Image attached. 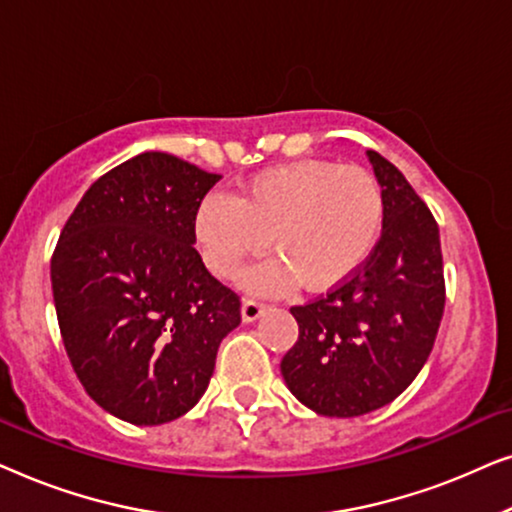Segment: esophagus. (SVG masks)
I'll return each mask as SVG.
<instances>
[{
    "label": "esophagus",
    "mask_w": 512,
    "mask_h": 512,
    "mask_svg": "<svg viewBox=\"0 0 512 512\" xmlns=\"http://www.w3.org/2000/svg\"><path fill=\"white\" fill-rule=\"evenodd\" d=\"M265 312V305L258 303L254 298H244L242 300V321H256L261 314Z\"/></svg>",
    "instance_id": "obj_1"
}]
</instances>
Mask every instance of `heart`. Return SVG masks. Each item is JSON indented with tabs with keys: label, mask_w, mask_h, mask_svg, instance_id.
<instances>
[{
	"label": "heart",
	"mask_w": 512,
	"mask_h": 512,
	"mask_svg": "<svg viewBox=\"0 0 512 512\" xmlns=\"http://www.w3.org/2000/svg\"><path fill=\"white\" fill-rule=\"evenodd\" d=\"M384 195L359 165L300 160L240 186L235 200L212 191L195 209V240L216 277L237 275L268 244L277 261L247 275L254 291L333 289L354 275L380 240Z\"/></svg>",
	"instance_id": "1"
}]
</instances>
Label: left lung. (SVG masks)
I'll return each mask as SVG.
<instances>
[{
    "label": "left lung",
    "mask_w": 512,
    "mask_h": 512,
    "mask_svg": "<svg viewBox=\"0 0 512 512\" xmlns=\"http://www.w3.org/2000/svg\"><path fill=\"white\" fill-rule=\"evenodd\" d=\"M384 223L352 277L291 307L298 340L282 359L286 387L324 417H359L401 396L429 359L445 310L443 251L431 209L403 172L368 151Z\"/></svg>",
    "instance_id": "1"
}]
</instances>
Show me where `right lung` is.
<instances>
[{
  "label": "right lung",
  "instance_id": "add662e5",
  "mask_svg": "<svg viewBox=\"0 0 512 512\" xmlns=\"http://www.w3.org/2000/svg\"><path fill=\"white\" fill-rule=\"evenodd\" d=\"M221 174L146 151L102 174L62 228L51 258L60 335L88 396L156 426L205 394L240 296L209 275L195 209Z\"/></svg>",
  "mask_w": 512,
  "mask_h": 512
}]
</instances>
